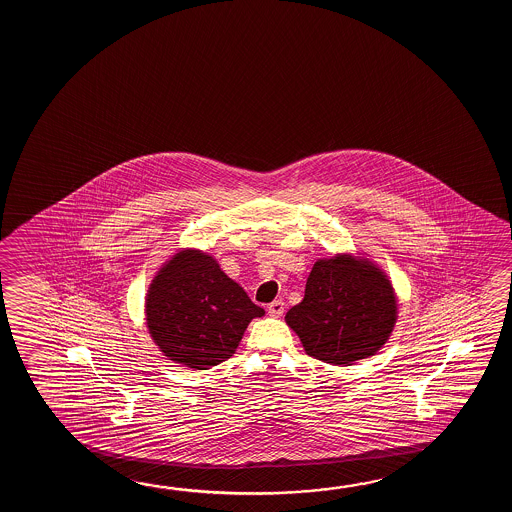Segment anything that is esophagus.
Returning a JSON list of instances; mask_svg holds the SVG:
<instances>
[{"instance_id":"esophagus-1","label":"esophagus","mask_w":512,"mask_h":512,"mask_svg":"<svg viewBox=\"0 0 512 512\" xmlns=\"http://www.w3.org/2000/svg\"><path fill=\"white\" fill-rule=\"evenodd\" d=\"M283 309H285V304H283L282 300H274L272 304H269V315L271 316H282Z\"/></svg>"}]
</instances>
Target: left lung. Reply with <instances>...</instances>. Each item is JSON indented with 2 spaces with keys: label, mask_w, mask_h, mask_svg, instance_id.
Returning a JSON list of instances; mask_svg holds the SVG:
<instances>
[{
  "label": "left lung",
  "mask_w": 512,
  "mask_h": 512,
  "mask_svg": "<svg viewBox=\"0 0 512 512\" xmlns=\"http://www.w3.org/2000/svg\"><path fill=\"white\" fill-rule=\"evenodd\" d=\"M397 296L377 263L353 254L315 261L304 300L285 315L305 353L349 366L373 357L397 322Z\"/></svg>",
  "instance_id": "left-lung-1"
}]
</instances>
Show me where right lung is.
<instances>
[{"label": "right lung", "mask_w": 512, "mask_h": 512, "mask_svg": "<svg viewBox=\"0 0 512 512\" xmlns=\"http://www.w3.org/2000/svg\"><path fill=\"white\" fill-rule=\"evenodd\" d=\"M146 326L164 357L192 370L230 359L252 318L265 315L218 260L199 249L175 252L146 293Z\"/></svg>", "instance_id": "1"}]
</instances>
